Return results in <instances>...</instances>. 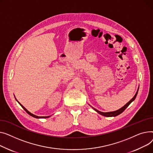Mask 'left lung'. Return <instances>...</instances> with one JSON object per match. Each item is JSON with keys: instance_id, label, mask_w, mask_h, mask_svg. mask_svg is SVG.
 Listing matches in <instances>:
<instances>
[{"instance_id": "left-lung-1", "label": "left lung", "mask_w": 153, "mask_h": 153, "mask_svg": "<svg viewBox=\"0 0 153 153\" xmlns=\"http://www.w3.org/2000/svg\"><path fill=\"white\" fill-rule=\"evenodd\" d=\"M138 89L137 92L136 93L135 95L134 96V97L131 99V100L128 102H127L126 104H125L124 106H123V107H122V108L119 109V110H117V111H113V112H101V111H97V109H94V107H92V108H93L94 110H95L97 112H98L99 114H101V115H103V116H105V117H115V116H117V115H118L120 114L121 113H122V112L125 110V109H126L127 107L130 104V103H131V102H133L134 100H135V98H136V97H137V94H138Z\"/></svg>"}]
</instances>
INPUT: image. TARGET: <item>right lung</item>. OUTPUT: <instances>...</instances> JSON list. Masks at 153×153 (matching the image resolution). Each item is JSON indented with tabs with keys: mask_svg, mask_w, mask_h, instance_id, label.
Returning <instances> with one entry per match:
<instances>
[{
	"mask_svg": "<svg viewBox=\"0 0 153 153\" xmlns=\"http://www.w3.org/2000/svg\"><path fill=\"white\" fill-rule=\"evenodd\" d=\"M17 101V100H16ZM17 102H19V104H20V105L23 107V109L27 112V113H28L30 115H31V116H32V117H34V118H36V119H41V118H48V117H51V116H46V117H39V116H37V115H34V114H31V112H30L28 110H27L26 108H25V107H23L19 101H17Z\"/></svg>",
	"mask_w": 153,
	"mask_h": 153,
	"instance_id": "add662e5",
	"label": "right lung"
}]
</instances>
